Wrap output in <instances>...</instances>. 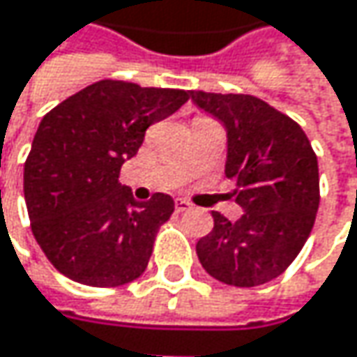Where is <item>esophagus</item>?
Wrapping results in <instances>:
<instances>
[{
	"mask_svg": "<svg viewBox=\"0 0 357 357\" xmlns=\"http://www.w3.org/2000/svg\"><path fill=\"white\" fill-rule=\"evenodd\" d=\"M190 208H192V204H190L185 198H178V200H176V211H178V213H185V211H190Z\"/></svg>",
	"mask_w": 357,
	"mask_h": 357,
	"instance_id": "1",
	"label": "esophagus"
}]
</instances>
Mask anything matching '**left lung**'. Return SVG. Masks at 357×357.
Wrapping results in <instances>:
<instances>
[{"label":"left lung","instance_id":"8db88e82","mask_svg":"<svg viewBox=\"0 0 357 357\" xmlns=\"http://www.w3.org/2000/svg\"><path fill=\"white\" fill-rule=\"evenodd\" d=\"M227 128L225 176L236 179L238 221L213 211L198 240L204 271L221 283L256 287L277 279L304 248L321 202L319 161L300 123L252 95L190 91Z\"/></svg>","mask_w":357,"mask_h":357}]
</instances>
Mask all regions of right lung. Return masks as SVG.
I'll use <instances>...</instances> for the list:
<instances>
[{
  "mask_svg": "<svg viewBox=\"0 0 357 357\" xmlns=\"http://www.w3.org/2000/svg\"><path fill=\"white\" fill-rule=\"evenodd\" d=\"M188 99V91L107 78L40 119L24 163V198L33 236L61 275L117 287L144 273L174 198L157 192L138 202L117 178L146 128Z\"/></svg>",
  "mask_w": 357,
  "mask_h": 357,
  "instance_id": "1",
  "label": "right lung"
}]
</instances>
